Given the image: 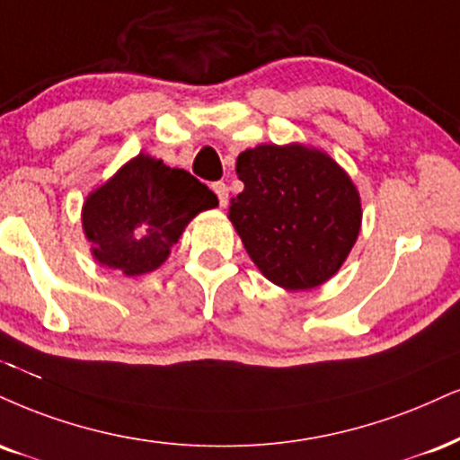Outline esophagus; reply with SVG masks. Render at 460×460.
I'll return each instance as SVG.
<instances>
[{
    "label": "esophagus",
    "instance_id": "obj_1",
    "mask_svg": "<svg viewBox=\"0 0 460 460\" xmlns=\"http://www.w3.org/2000/svg\"><path fill=\"white\" fill-rule=\"evenodd\" d=\"M212 190L216 192V197H218V203L220 206H226V201H229V188H226L225 181H214L212 184Z\"/></svg>",
    "mask_w": 460,
    "mask_h": 460
}]
</instances>
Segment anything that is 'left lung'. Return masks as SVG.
I'll list each match as a JSON object with an SVG mask.
<instances>
[{
	"label": "left lung",
	"instance_id": "left-lung-1",
	"mask_svg": "<svg viewBox=\"0 0 460 460\" xmlns=\"http://www.w3.org/2000/svg\"><path fill=\"white\" fill-rule=\"evenodd\" d=\"M235 173L244 190L231 199L229 218L265 279L297 291L339 272L362 208L334 160L302 146H259L237 156Z\"/></svg>",
	"mask_w": 460,
	"mask_h": 460
}]
</instances>
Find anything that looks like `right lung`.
<instances>
[{"mask_svg":"<svg viewBox=\"0 0 460 460\" xmlns=\"http://www.w3.org/2000/svg\"><path fill=\"white\" fill-rule=\"evenodd\" d=\"M216 206L218 199L195 175L139 154L87 197L83 229L98 261L139 276L167 259L201 209Z\"/></svg>","mask_w":460,"mask_h":460,"instance_id":"obj_1","label":"right lung"}]
</instances>
